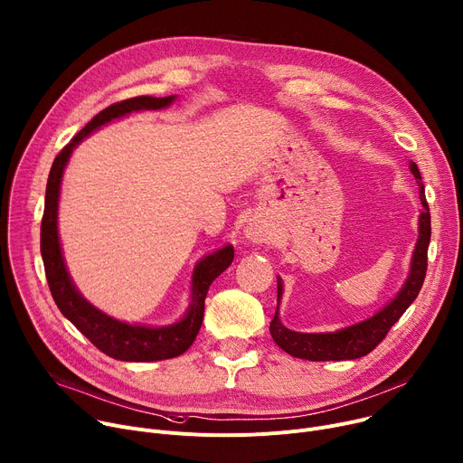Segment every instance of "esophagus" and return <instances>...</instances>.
<instances>
[{"label":"esophagus","mask_w":463,"mask_h":463,"mask_svg":"<svg viewBox=\"0 0 463 463\" xmlns=\"http://www.w3.org/2000/svg\"><path fill=\"white\" fill-rule=\"evenodd\" d=\"M245 236L255 243H268L271 240V234H269L268 227H264L260 222L249 223V227L245 229Z\"/></svg>","instance_id":"obj_1"}]
</instances>
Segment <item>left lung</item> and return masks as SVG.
Here are the masks:
<instances>
[{
	"label": "left lung",
	"mask_w": 463,
	"mask_h": 463,
	"mask_svg": "<svg viewBox=\"0 0 463 463\" xmlns=\"http://www.w3.org/2000/svg\"><path fill=\"white\" fill-rule=\"evenodd\" d=\"M410 170L415 179L421 181V174L415 162H410ZM421 186V216H419V238L413 250L410 275L399 291V296L384 307L381 312H376L373 317L347 326L338 332H325V334H303L286 328L279 319V301L282 298V282L277 279V310L269 323V332L275 344L286 351L288 354L310 360V362H325V360H354L369 354L378 344H381L390 328L401 319L406 308L415 301L425 282L427 266H429V243H430V210L425 197L423 183Z\"/></svg>",
	"instance_id": "1"
}]
</instances>
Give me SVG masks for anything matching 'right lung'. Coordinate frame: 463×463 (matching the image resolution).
Here are the masks:
<instances>
[{
  "label": "right lung",
  "mask_w": 463,
  "mask_h": 463,
  "mask_svg": "<svg viewBox=\"0 0 463 463\" xmlns=\"http://www.w3.org/2000/svg\"><path fill=\"white\" fill-rule=\"evenodd\" d=\"M175 99L170 98H151V96H138L131 99L118 101L99 114H96L85 128H82L68 146L55 156L52 172L48 177L46 186V204H44V216H42L40 225V253L44 260L46 279L50 284V291L55 299V305L68 317L80 334L87 338L107 356L123 360V362H155V360H167L183 354L195 340V335L203 323L204 314V299L210 284L214 282L232 262L234 249L232 245H225L216 253L203 259L192 277V305L188 314L175 325L170 326H140V325H128L121 323L114 317H109L101 310L94 308L87 299H82L80 293L75 289L73 282L64 266V259L61 253L59 232H57V208H59V192H61V179L64 165L73 151V147L96 131L101 125L129 114L133 110L144 109H162L167 107Z\"/></svg>",
  "instance_id": "add662e5"
}]
</instances>
